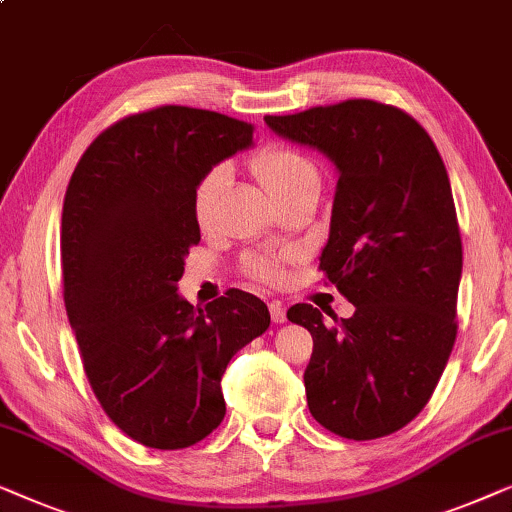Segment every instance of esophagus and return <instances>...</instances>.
Masks as SVG:
<instances>
[{"label": "esophagus", "mask_w": 512, "mask_h": 512, "mask_svg": "<svg viewBox=\"0 0 512 512\" xmlns=\"http://www.w3.org/2000/svg\"><path fill=\"white\" fill-rule=\"evenodd\" d=\"M269 311H271V320L276 322V325H283V322L287 320V313H285V308H283V304H280V301H271Z\"/></svg>", "instance_id": "34e87169"}]
</instances>
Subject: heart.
I'll use <instances>...</instances> for the list:
<instances>
[{
    "label": "heart",
    "instance_id": "b5f03b06",
    "mask_svg": "<svg viewBox=\"0 0 512 512\" xmlns=\"http://www.w3.org/2000/svg\"><path fill=\"white\" fill-rule=\"evenodd\" d=\"M253 169L259 183L264 185V190L276 201H283L294 192L306 190V187H320V174L318 169H315V164L308 160L306 155L285 146H273L262 150V153L253 160ZM229 176H232V171H229L227 164H215L213 169H208L206 174L201 176V181L194 187L192 211L194 220H197V225L201 229H208L213 225L220 197L229 185ZM250 271L262 280L278 278V266L269 257L250 259Z\"/></svg>",
    "mask_w": 512,
    "mask_h": 512
}]
</instances>
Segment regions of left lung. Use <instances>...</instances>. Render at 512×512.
<instances>
[{"label": "left lung", "instance_id": "1", "mask_svg": "<svg viewBox=\"0 0 512 512\" xmlns=\"http://www.w3.org/2000/svg\"><path fill=\"white\" fill-rule=\"evenodd\" d=\"M264 122L338 174L320 269L355 313L287 311L313 336L308 410L352 441L394 434L427 406L457 336L462 236L448 171L408 113L371 99Z\"/></svg>", "mask_w": 512, "mask_h": 512}]
</instances>
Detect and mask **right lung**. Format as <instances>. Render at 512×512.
Instances as JSON below:
<instances>
[{
	"mask_svg": "<svg viewBox=\"0 0 512 512\" xmlns=\"http://www.w3.org/2000/svg\"><path fill=\"white\" fill-rule=\"evenodd\" d=\"M253 146V125L215 111L160 106L90 143L64 194V306L85 376L106 415L136 443L178 450L225 417L229 359L271 325L255 294L204 308L178 294L201 234V176Z\"/></svg>",
	"mask_w": 512,
	"mask_h": 512,
	"instance_id": "add662e5",
	"label": "right lung"
}]
</instances>
